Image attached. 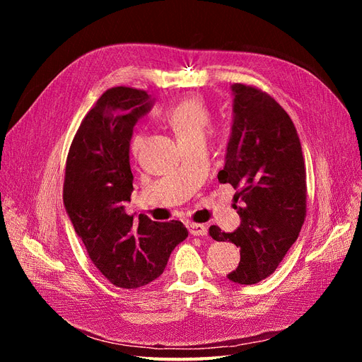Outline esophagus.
I'll use <instances>...</instances> for the list:
<instances>
[{"label": "esophagus", "mask_w": 362, "mask_h": 362, "mask_svg": "<svg viewBox=\"0 0 362 362\" xmlns=\"http://www.w3.org/2000/svg\"><path fill=\"white\" fill-rule=\"evenodd\" d=\"M187 228H189V233H190L192 235H196V237L206 235V233H208L206 226H205V225H202V223H194V222H190V223L187 225Z\"/></svg>", "instance_id": "1"}]
</instances>
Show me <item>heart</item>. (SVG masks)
<instances>
[{
	"label": "heart",
	"instance_id": "1",
	"mask_svg": "<svg viewBox=\"0 0 362 362\" xmlns=\"http://www.w3.org/2000/svg\"><path fill=\"white\" fill-rule=\"evenodd\" d=\"M211 117V110L201 98H187V100L173 104L163 112V120L173 129L180 144L189 139L202 136L205 128L210 125ZM140 144V136L133 134V137L129 139L131 154H137Z\"/></svg>",
	"mask_w": 362,
	"mask_h": 362
}]
</instances>
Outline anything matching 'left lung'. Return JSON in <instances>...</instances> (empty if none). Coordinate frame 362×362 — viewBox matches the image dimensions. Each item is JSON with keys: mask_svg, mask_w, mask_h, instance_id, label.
I'll return each mask as SVG.
<instances>
[{"mask_svg": "<svg viewBox=\"0 0 362 362\" xmlns=\"http://www.w3.org/2000/svg\"><path fill=\"white\" fill-rule=\"evenodd\" d=\"M233 92V131L217 178L237 189L234 208L242 223L234 233L213 225L208 234L240 247L238 267L228 279L250 286L272 275L299 237L306 216V169L287 112L255 86L235 83Z\"/></svg>", "mask_w": 362, "mask_h": 362, "instance_id": "left-lung-1", "label": "left lung"}]
</instances>
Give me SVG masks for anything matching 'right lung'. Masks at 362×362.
<instances>
[{
    "mask_svg": "<svg viewBox=\"0 0 362 362\" xmlns=\"http://www.w3.org/2000/svg\"><path fill=\"white\" fill-rule=\"evenodd\" d=\"M151 107L145 90L112 87L84 116L71 144L63 202L96 269L120 288L157 279L189 233L180 221H139L124 211L133 192L129 139Z\"/></svg>",
    "mask_w": 362,
    "mask_h": 362,
    "instance_id": "add662e5",
    "label": "right lung"
}]
</instances>
